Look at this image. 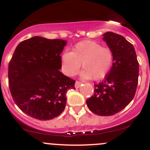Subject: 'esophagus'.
Here are the masks:
<instances>
[{
  "instance_id": "1",
  "label": "esophagus",
  "mask_w": 150,
  "mask_h": 150,
  "mask_svg": "<svg viewBox=\"0 0 150 150\" xmlns=\"http://www.w3.org/2000/svg\"><path fill=\"white\" fill-rule=\"evenodd\" d=\"M82 82H79V81H76V83H75V88H79V87L81 86V85H82Z\"/></svg>"
}]
</instances>
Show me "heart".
Here are the masks:
<instances>
[{
	"label": "heart",
	"instance_id": "b5f03b06",
	"mask_svg": "<svg viewBox=\"0 0 150 150\" xmlns=\"http://www.w3.org/2000/svg\"><path fill=\"white\" fill-rule=\"evenodd\" d=\"M113 52L109 47H102L95 41L85 40L73 47L71 52H65L61 56L62 71L68 76L79 73L81 64L83 71L81 78L99 80L105 77L112 68Z\"/></svg>",
	"mask_w": 150,
	"mask_h": 150
}]
</instances>
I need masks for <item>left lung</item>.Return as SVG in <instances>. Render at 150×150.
Here are the masks:
<instances>
[{
	"instance_id": "obj_1",
	"label": "left lung",
	"mask_w": 150,
	"mask_h": 150,
	"mask_svg": "<svg viewBox=\"0 0 150 150\" xmlns=\"http://www.w3.org/2000/svg\"><path fill=\"white\" fill-rule=\"evenodd\" d=\"M103 37L113 52V62L105 80L94 85V94L86 103L93 113L109 116L122 110L135 96L139 64L133 45L123 36L108 31Z\"/></svg>"
}]
</instances>
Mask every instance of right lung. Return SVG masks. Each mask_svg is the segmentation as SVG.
Wrapping results in <instances>:
<instances>
[{
	"instance_id": "add662e5",
	"label": "right lung",
	"mask_w": 150,
	"mask_h": 150,
	"mask_svg": "<svg viewBox=\"0 0 150 150\" xmlns=\"http://www.w3.org/2000/svg\"><path fill=\"white\" fill-rule=\"evenodd\" d=\"M61 39L33 37L20 42L8 64V86L14 102L23 112L42 121L57 117L66 105V92L75 81L59 71Z\"/></svg>"
}]
</instances>
